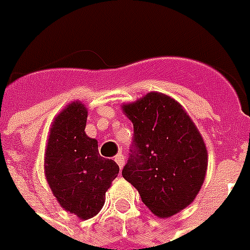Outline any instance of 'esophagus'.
I'll return each instance as SVG.
<instances>
[{
    "instance_id": "1",
    "label": "esophagus",
    "mask_w": 250,
    "mask_h": 250,
    "mask_svg": "<svg viewBox=\"0 0 250 250\" xmlns=\"http://www.w3.org/2000/svg\"><path fill=\"white\" fill-rule=\"evenodd\" d=\"M115 163L119 165V167H123V165H125V156L122 155V153H119V155L115 156Z\"/></svg>"
}]
</instances>
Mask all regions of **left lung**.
<instances>
[{
  "mask_svg": "<svg viewBox=\"0 0 250 250\" xmlns=\"http://www.w3.org/2000/svg\"><path fill=\"white\" fill-rule=\"evenodd\" d=\"M123 110L133 136L122 176L153 214L169 218L201 190L207 170L205 142L182 106L167 95L148 93Z\"/></svg>",
  "mask_w": 250,
  "mask_h": 250,
  "instance_id": "left-lung-1",
  "label": "left lung"
}]
</instances>
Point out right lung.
<instances>
[{
  "label": "right lung",
  "mask_w": 250,
  "mask_h": 250,
  "mask_svg": "<svg viewBox=\"0 0 250 250\" xmlns=\"http://www.w3.org/2000/svg\"><path fill=\"white\" fill-rule=\"evenodd\" d=\"M86 118L83 104H68L53 122L44 157L45 177L57 202L83 220L100 212L119 173L115 161L101 157L97 140L87 138Z\"/></svg>",
  "instance_id": "obj_1"
}]
</instances>
